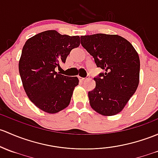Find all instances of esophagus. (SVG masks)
Wrapping results in <instances>:
<instances>
[{
  "instance_id": "esophagus-1",
  "label": "esophagus",
  "mask_w": 158,
  "mask_h": 158,
  "mask_svg": "<svg viewBox=\"0 0 158 158\" xmlns=\"http://www.w3.org/2000/svg\"><path fill=\"white\" fill-rule=\"evenodd\" d=\"M79 79L80 81H82V82H83V81L85 80V79H88V78H82V77H80V76H79Z\"/></svg>"
}]
</instances>
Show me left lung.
Wrapping results in <instances>:
<instances>
[{
    "label": "left lung",
    "mask_w": 158,
    "mask_h": 158,
    "mask_svg": "<svg viewBox=\"0 0 158 158\" xmlns=\"http://www.w3.org/2000/svg\"><path fill=\"white\" fill-rule=\"evenodd\" d=\"M81 44L94 57L98 67L104 69L94 78L95 88L89 92L91 107L101 115H116L139 85V54L129 41L117 35L81 36Z\"/></svg>",
    "instance_id": "obj_1"
}]
</instances>
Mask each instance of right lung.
<instances>
[{
	"mask_svg": "<svg viewBox=\"0 0 158 158\" xmlns=\"http://www.w3.org/2000/svg\"><path fill=\"white\" fill-rule=\"evenodd\" d=\"M79 44V36L60 35L55 30L42 31L25 43L19 75L27 96L41 110L56 114L69 104L79 79L60 74L55 69Z\"/></svg>",
	"mask_w": 158,
	"mask_h": 158,
	"instance_id": "right-lung-1",
	"label": "right lung"
}]
</instances>
